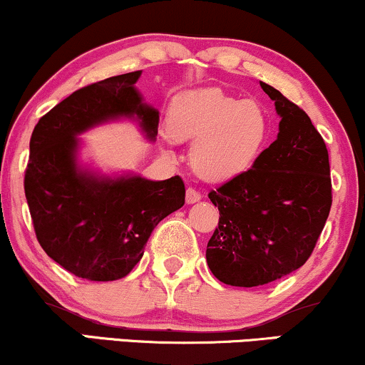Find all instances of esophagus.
<instances>
[{
  "mask_svg": "<svg viewBox=\"0 0 365 365\" xmlns=\"http://www.w3.org/2000/svg\"><path fill=\"white\" fill-rule=\"evenodd\" d=\"M185 198H187V204H195V202H198L202 198V193L198 192V190H195V188L188 187Z\"/></svg>",
  "mask_w": 365,
  "mask_h": 365,
  "instance_id": "obj_1",
  "label": "esophagus"
}]
</instances>
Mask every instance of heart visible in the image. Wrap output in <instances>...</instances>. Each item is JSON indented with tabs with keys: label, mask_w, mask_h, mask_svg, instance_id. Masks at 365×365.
I'll use <instances>...</instances> for the list:
<instances>
[{
	"label": "heart",
	"mask_w": 365,
	"mask_h": 365,
	"mask_svg": "<svg viewBox=\"0 0 365 365\" xmlns=\"http://www.w3.org/2000/svg\"><path fill=\"white\" fill-rule=\"evenodd\" d=\"M168 129L175 140H195L190 161L202 178L222 182L255 163L271 128L256 101L232 98L220 89H198L172 101Z\"/></svg>",
	"instance_id": "1"
}]
</instances>
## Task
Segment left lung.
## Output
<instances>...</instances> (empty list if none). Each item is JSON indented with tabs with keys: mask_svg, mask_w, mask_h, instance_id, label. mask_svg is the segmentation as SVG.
<instances>
[{
	"mask_svg": "<svg viewBox=\"0 0 365 365\" xmlns=\"http://www.w3.org/2000/svg\"><path fill=\"white\" fill-rule=\"evenodd\" d=\"M279 114L278 138L255 165L210 190L219 227L207 264L230 286H261L302 267L317 246L331 207L329 151L302 108L259 82Z\"/></svg>",
	"mask_w": 365,
	"mask_h": 365,
	"instance_id": "1",
	"label": "left lung"
}]
</instances>
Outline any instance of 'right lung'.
Returning a JSON list of instances; mask_svg holds the SVG:
<instances>
[{"label": "right lung", "instance_id": "1", "mask_svg": "<svg viewBox=\"0 0 365 365\" xmlns=\"http://www.w3.org/2000/svg\"><path fill=\"white\" fill-rule=\"evenodd\" d=\"M140 76L123 73L72 92L31 133L25 197L36 239L63 269L89 281L131 273L160 220L185 204L178 175L153 182L77 165L76 136L110 119L136 118L146 138L158 135V110L135 87Z\"/></svg>", "mask_w": 365, "mask_h": 365}]
</instances>
